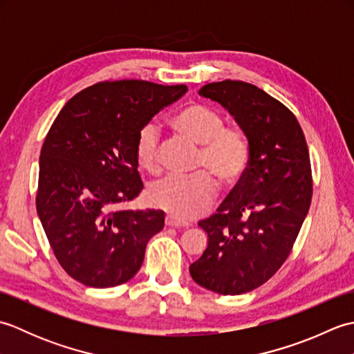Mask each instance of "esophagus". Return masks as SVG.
<instances>
[{"mask_svg": "<svg viewBox=\"0 0 354 354\" xmlns=\"http://www.w3.org/2000/svg\"><path fill=\"white\" fill-rule=\"evenodd\" d=\"M165 225H167V227H173V228H185V227H189V223L178 221L176 217H173L170 214L165 216Z\"/></svg>", "mask_w": 354, "mask_h": 354, "instance_id": "1", "label": "esophagus"}]
</instances>
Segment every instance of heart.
<instances>
[{"instance_id":"1","label":"heart","mask_w":354,"mask_h":354,"mask_svg":"<svg viewBox=\"0 0 354 354\" xmlns=\"http://www.w3.org/2000/svg\"><path fill=\"white\" fill-rule=\"evenodd\" d=\"M179 135L202 145L196 158V169L189 176H170L149 189V201L179 221L198 217L213 204L217 192L216 180L223 187H232L245 176L251 160L248 135L234 126H225L221 112L201 103H190L171 120ZM158 129L153 124L142 126L137 133L133 153L142 170H160Z\"/></svg>"}]
</instances>
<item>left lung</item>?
<instances>
[{
    "label": "left lung",
    "instance_id": "obj_1",
    "mask_svg": "<svg viewBox=\"0 0 354 354\" xmlns=\"http://www.w3.org/2000/svg\"><path fill=\"white\" fill-rule=\"evenodd\" d=\"M199 94L236 118L251 160L217 212L198 223L208 246L190 274L208 290L240 295L266 283L289 257L312 201L309 149L292 111L255 85L213 82Z\"/></svg>",
    "mask_w": 354,
    "mask_h": 354
}]
</instances>
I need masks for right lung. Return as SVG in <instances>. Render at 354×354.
Returning <instances> with one entry per match:
<instances>
[{
    "label": "right lung",
    "instance_id": "1",
    "mask_svg": "<svg viewBox=\"0 0 354 354\" xmlns=\"http://www.w3.org/2000/svg\"><path fill=\"white\" fill-rule=\"evenodd\" d=\"M185 85L104 80L68 100L53 122L39 156L36 209L65 272L89 288H112L138 272L161 209H118L142 181L137 133Z\"/></svg>",
    "mask_w": 354,
    "mask_h": 354
}]
</instances>
